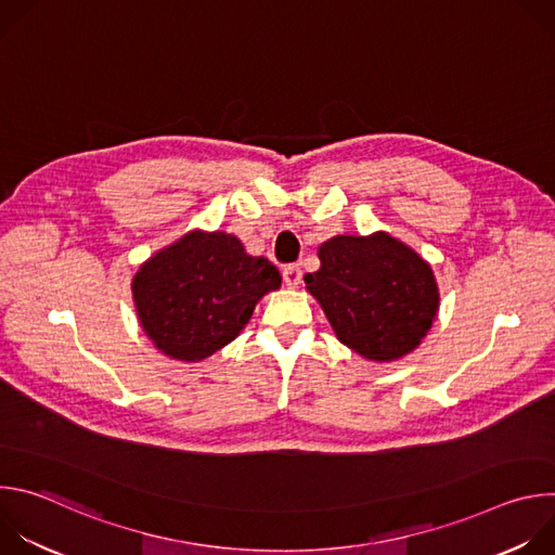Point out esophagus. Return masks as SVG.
<instances>
[{
	"label": "esophagus",
	"instance_id": "1",
	"mask_svg": "<svg viewBox=\"0 0 555 555\" xmlns=\"http://www.w3.org/2000/svg\"><path fill=\"white\" fill-rule=\"evenodd\" d=\"M300 279H302L300 266L292 263V266H285V268H283V281H285L287 287H298V285H300Z\"/></svg>",
	"mask_w": 555,
	"mask_h": 555
}]
</instances>
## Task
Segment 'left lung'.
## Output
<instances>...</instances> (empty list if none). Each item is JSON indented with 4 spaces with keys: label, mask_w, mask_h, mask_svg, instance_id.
<instances>
[{
    "label": "left lung",
    "mask_w": 555,
    "mask_h": 555,
    "mask_svg": "<svg viewBox=\"0 0 555 555\" xmlns=\"http://www.w3.org/2000/svg\"><path fill=\"white\" fill-rule=\"evenodd\" d=\"M321 268L305 274L336 338L371 362L415 351L439 311V285L428 261L377 230L336 234L319 248Z\"/></svg>",
    "instance_id": "obj_1"
}]
</instances>
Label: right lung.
<instances>
[{"mask_svg":"<svg viewBox=\"0 0 555 555\" xmlns=\"http://www.w3.org/2000/svg\"><path fill=\"white\" fill-rule=\"evenodd\" d=\"M279 287V270L221 230H189L151 255L131 281L146 338L182 362H199L232 343L257 302Z\"/></svg>","mask_w":555,"mask_h":555,"instance_id":"right-lung-1","label":"right lung"}]
</instances>
